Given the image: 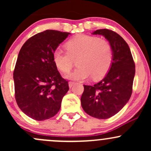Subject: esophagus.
<instances>
[{"label":"esophagus","mask_w":151,"mask_h":151,"mask_svg":"<svg viewBox=\"0 0 151 151\" xmlns=\"http://www.w3.org/2000/svg\"><path fill=\"white\" fill-rule=\"evenodd\" d=\"M74 84H75V82H74V81H70V82H69V87L72 88Z\"/></svg>","instance_id":"1"}]
</instances>
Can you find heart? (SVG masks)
I'll return each instance as SVG.
<instances>
[{
  "label": "heart",
  "mask_w": 151,
  "mask_h": 151,
  "mask_svg": "<svg viewBox=\"0 0 151 151\" xmlns=\"http://www.w3.org/2000/svg\"><path fill=\"white\" fill-rule=\"evenodd\" d=\"M67 52L57 48L52 54L54 64L63 73H68L73 67V60L79 66L67 76L72 80L82 81L93 77L103 78L111 66L113 52L110 43L96 36L77 35L65 44Z\"/></svg>",
  "instance_id": "b5f03b06"
}]
</instances>
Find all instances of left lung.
<instances>
[{
    "instance_id": "obj_1",
    "label": "left lung",
    "mask_w": 151,
    "mask_h": 151,
    "mask_svg": "<svg viewBox=\"0 0 151 151\" xmlns=\"http://www.w3.org/2000/svg\"><path fill=\"white\" fill-rule=\"evenodd\" d=\"M92 35H103L109 41L113 52V61L102 80L91 86L84 85L81 104L89 116L106 119L120 111L131 98L135 63L129 45L116 32L101 29Z\"/></svg>"
}]
</instances>
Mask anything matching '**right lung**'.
Instances as JSON below:
<instances>
[{"mask_svg": "<svg viewBox=\"0 0 151 151\" xmlns=\"http://www.w3.org/2000/svg\"><path fill=\"white\" fill-rule=\"evenodd\" d=\"M70 32L47 30L29 38L19 52L13 79L20 110L36 121L56 115L69 90L54 64L52 54Z\"/></svg>", "mask_w": 151, "mask_h": 151, "instance_id": "right-lung-1", "label": "right lung"}]
</instances>
